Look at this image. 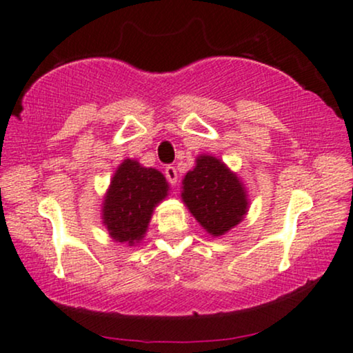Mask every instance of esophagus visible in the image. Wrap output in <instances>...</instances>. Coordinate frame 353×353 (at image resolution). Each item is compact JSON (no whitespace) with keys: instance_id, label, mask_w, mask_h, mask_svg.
Returning a JSON list of instances; mask_svg holds the SVG:
<instances>
[{"instance_id":"1","label":"esophagus","mask_w":353,"mask_h":353,"mask_svg":"<svg viewBox=\"0 0 353 353\" xmlns=\"http://www.w3.org/2000/svg\"><path fill=\"white\" fill-rule=\"evenodd\" d=\"M164 174H166V179L169 181V184L176 185L177 184V169L174 166H168L164 169Z\"/></svg>"}]
</instances>
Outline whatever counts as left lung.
I'll use <instances>...</instances> for the list:
<instances>
[{
	"instance_id": "1",
	"label": "left lung",
	"mask_w": 353,
	"mask_h": 353,
	"mask_svg": "<svg viewBox=\"0 0 353 353\" xmlns=\"http://www.w3.org/2000/svg\"><path fill=\"white\" fill-rule=\"evenodd\" d=\"M182 202L210 236L233 230L249 212L246 185L220 158L200 154L182 179Z\"/></svg>"
}]
</instances>
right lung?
<instances>
[{
	"label": "right lung",
	"mask_w": 353,
	"mask_h": 353,
	"mask_svg": "<svg viewBox=\"0 0 353 353\" xmlns=\"http://www.w3.org/2000/svg\"><path fill=\"white\" fill-rule=\"evenodd\" d=\"M169 184L158 169L123 159L102 202V225L115 243L135 246L145 238L154 208L168 197Z\"/></svg>",
	"instance_id": "add662e5"
}]
</instances>
